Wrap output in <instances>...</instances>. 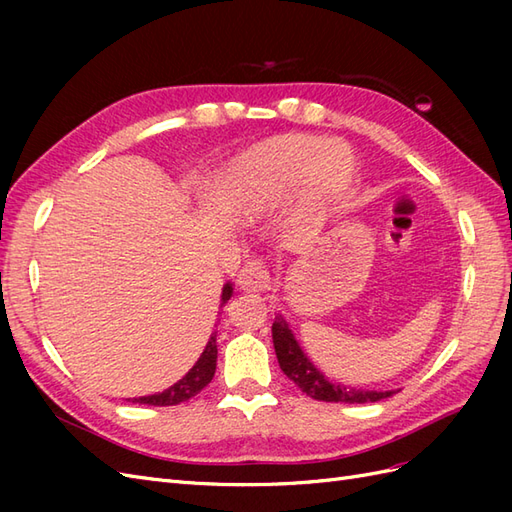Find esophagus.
Instances as JSON below:
<instances>
[{"instance_id":"obj_1","label":"esophagus","mask_w":512,"mask_h":512,"mask_svg":"<svg viewBox=\"0 0 512 512\" xmlns=\"http://www.w3.org/2000/svg\"><path fill=\"white\" fill-rule=\"evenodd\" d=\"M237 284L243 290H254V292L269 290L271 288V275L267 271L265 262H262L260 258L247 260L245 265H243V269L237 275Z\"/></svg>"}]
</instances>
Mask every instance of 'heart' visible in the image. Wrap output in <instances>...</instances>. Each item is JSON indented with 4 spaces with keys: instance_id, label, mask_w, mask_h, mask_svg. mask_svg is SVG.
<instances>
[{
    "instance_id": "obj_1",
    "label": "heart",
    "mask_w": 512,
    "mask_h": 512,
    "mask_svg": "<svg viewBox=\"0 0 512 512\" xmlns=\"http://www.w3.org/2000/svg\"><path fill=\"white\" fill-rule=\"evenodd\" d=\"M352 170V153L344 145L307 134L273 138L232 168L230 205L239 215L254 218L280 203L303 175L312 192L331 196L350 181Z\"/></svg>"
}]
</instances>
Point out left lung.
I'll return each mask as SVG.
<instances>
[{
  "label": "left lung",
  "mask_w": 512,
  "mask_h": 512,
  "mask_svg": "<svg viewBox=\"0 0 512 512\" xmlns=\"http://www.w3.org/2000/svg\"><path fill=\"white\" fill-rule=\"evenodd\" d=\"M273 346L284 374L299 386L303 393L318 401H335V404H369V401H380L391 397L393 391H363V389H348L344 384H335L322 374L316 365L307 359V354L301 350L299 342L294 339L288 322L282 316H275L271 327Z\"/></svg>",
  "instance_id": "1"
}]
</instances>
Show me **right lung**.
Masks as SVG:
<instances>
[{
    "instance_id": "add662e5",
    "label": "right lung",
    "mask_w": 512,
    "mask_h": 512,
    "mask_svg": "<svg viewBox=\"0 0 512 512\" xmlns=\"http://www.w3.org/2000/svg\"><path fill=\"white\" fill-rule=\"evenodd\" d=\"M232 297V284H226L222 288V305L228 303ZM215 365H218V346H215V333L209 337V342L200 354V359L196 365L185 374L179 382H175L170 389L156 393V395H147V397H134L132 404H145V406H177L181 401H188L196 393H200L205 386L213 380L215 374Z\"/></svg>"
}]
</instances>
